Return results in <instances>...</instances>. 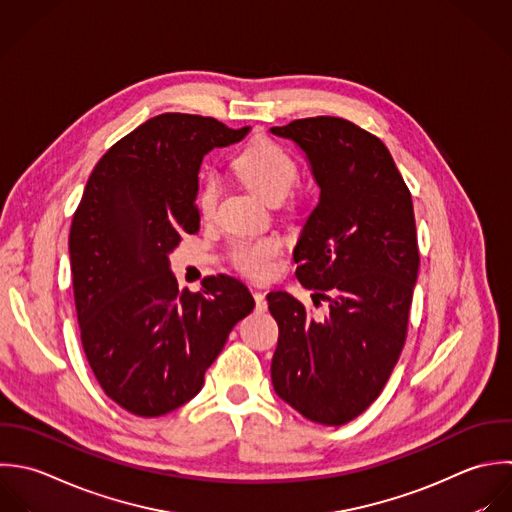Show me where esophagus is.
Wrapping results in <instances>:
<instances>
[{
    "mask_svg": "<svg viewBox=\"0 0 512 512\" xmlns=\"http://www.w3.org/2000/svg\"><path fill=\"white\" fill-rule=\"evenodd\" d=\"M253 297H255V305H257V311H265L267 309V301H265V295L261 291H253Z\"/></svg>",
    "mask_w": 512,
    "mask_h": 512,
    "instance_id": "esophagus-1",
    "label": "esophagus"
}]
</instances>
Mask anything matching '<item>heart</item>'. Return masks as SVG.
<instances>
[{
    "mask_svg": "<svg viewBox=\"0 0 512 512\" xmlns=\"http://www.w3.org/2000/svg\"><path fill=\"white\" fill-rule=\"evenodd\" d=\"M237 177L253 189L265 203H283L299 181V165L289 151L273 141H257L249 145L235 161ZM221 193V183L215 173H209L199 189L197 205L201 215L209 217L215 211ZM281 255V243L273 237H241L231 243V263L249 277H267L273 271L275 259Z\"/></svg>",
    "mask_w": 512,
    "mask_h": 512,
    "instance_id": "heart-1",
    "label": "heart"
}]
</instances>
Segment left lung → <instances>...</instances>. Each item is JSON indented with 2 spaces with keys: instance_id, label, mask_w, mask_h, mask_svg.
I'll use <instances>...</instances> for the list:
<instances>
[{
  "instance_id": "8db88e82",
  "label": "left lung",
  "mask_w": 512,
  "mask_h": 512,
  "mask_svg": "<svg viewBox=\"0 0 512 512\" xmlns=\"http://www.w3.org/2000/svg\"><path fill=\"white\" fill-rule=\"evenodd\" d=\"M305 153L321 189L293 251L295 275L329 301L313 317L285 291L267 295L279 325L275 393L305 419L339 427L387 385L407 339L419 273L411 191L385 143L341 117L271 127Z\"/></svg>"
}]
</instances>
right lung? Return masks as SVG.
Masks as SVG:
<instances>
[{"mask_svg":"<svg viewBox=\"0 0 512 512\" xmlns=\"http://www.w3.org/2000/svg\"><path fill=\"white\" fill-rule=\"evenodd\" d=\"M213 117L161 113L93 167L69 231L73 297L87 363L125 411L161 417L191 401L255 301L235 277L179 291L169 253L199 231V167L241 141Z\"/></svg>","mask_w":512,"mask_h":512,"instance_id":"add662e5","label":"right lung"}]
</instances>
